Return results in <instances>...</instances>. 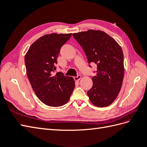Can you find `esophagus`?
Segmentation results:
<instances>
[{
    "instance_id": "obj_1",
    "label": "esophagus",
    "mask_w": 147,
    "mask_h": 147,
    "mask_svg": "<svg viewBox=\"0 0 147 147\" xmlns=\"http://www.w3.org/2000/svg\"><path fill=\"white\" fill-rule=\"evenodd\" d=\"M81 78H82V76L80 75V74H78V75L77 76L74 78V80H75V81H79Z\"/></svg>"
}]
</instances>
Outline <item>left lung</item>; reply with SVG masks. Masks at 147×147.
<instances>
[{
    "label": "left lung",
    "mask_w": 147,
    "mask_h": 147,
    "mask_svg": "<svg viewBox=\"0 0 147 147\" xmlns=\"http://www.w3.org/2000/svg\"><path fill=\"white\" fill-rule=\"evenodd\" d=\"M73 36L82 46L88 63L97 65L96 76L92 78L93 86L87 95L96 107H107L117 98L123 84L124 67L122 49L102 31L89 30L73 33Z\"/></svg>",
    "instance_id": "8db88e82"
}]
</instances>
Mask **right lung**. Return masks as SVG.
<instances>
[{
	"mask_svg": "<svg viewBox=\"0 0 147 147\" xmlns=\"http://www.w3.org/2000/svg\"><path fill=\"white\" fill-rule=\"evenodd\" d=\"M71 33L43 35L32 43L24 57L28 78L40 101L51 107L66 104L75 86L72 77L54 74L61 48Z\"/></svg>",
	"mask_w": 147,
	"mask_h": 147,
	"instance_id": "right-lung-1",
	"label": "right lung"
}]
</instances>
